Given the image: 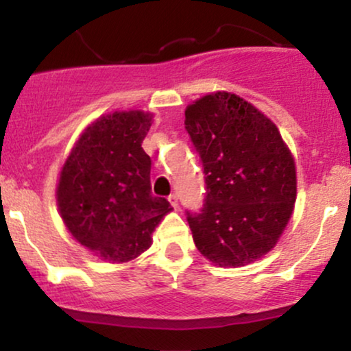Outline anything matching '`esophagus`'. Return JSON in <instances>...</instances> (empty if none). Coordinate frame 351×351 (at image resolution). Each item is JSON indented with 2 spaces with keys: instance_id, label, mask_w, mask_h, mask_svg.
I'll return each instance as SVG.
<instances>
[{
  "instance_id": "1",
  "label": "esophagus",
  "mask_w": 351,
  "mask_h": 351,
  "mask_svg": "<svg viewBox=\"0 0 351 351\" xmlns=\"http://www.w3.org/2000/svg\"><path fill=\"white\" fill-rule=\"evenodd\" d=\"M168 201H170L173 208H178V195H176V193H171V195L168 196Z\"/></svg>"
}]
</instances>
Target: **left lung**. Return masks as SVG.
<instances>
[{
  "label": "left lung",
  "instance_id": "obj_1",
  "mask_svg": "<svg viewBox=\"0 0 351 351\" xmlns=\"http://www.w3.org/2000/svg\"><path fill=\"white\" fill-rule=\"evenodd\" d=\"M184 128L203 163L204 204L186 211L198 251L219 267H239L276 245L297 195L295 163L277 127L228 92L196 100Z\"/></svg>",
  "mask_w": 351,
  "mask_h": 351
}]
</instances>
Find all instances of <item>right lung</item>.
Returning a JSON list of instances; mask_svg holds the SVG:
<instances>
[{
	"instance_id": "add662e5",
	"label": "right lung",
	"mask_w": 351,
	"mask_h": 351,
	"mask_svg": "<svg viewBox=\"0 0 351 351\" xmlns=\"http://www.w3.org/2000/svg\"><path fill=\"white\" fill-rule=\"evenodd\" d=\"M152 115L140 110L102 117L84 132L60 171L58 204L80 244L107 263H127L152 244L167 213L152 195V160L142 142Z\"/></svg>"
}]
</instances>
